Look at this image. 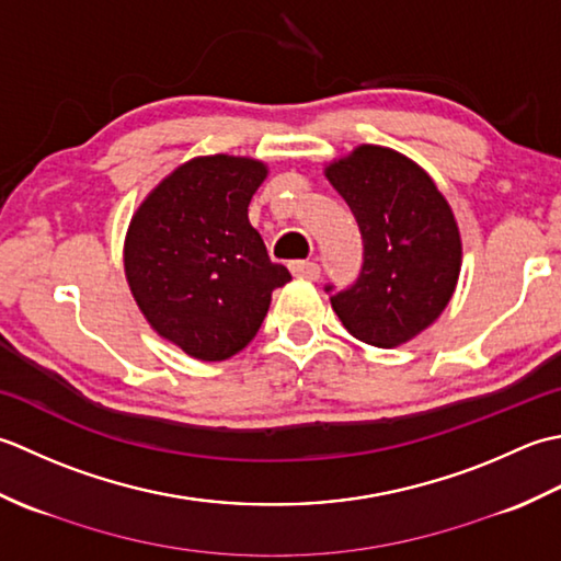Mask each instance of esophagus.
Returning <instances> with one entry per match:
<instances>
[{
  "instance_id": "1",
  "label": "esophagus",
  "mask_w": 561,
  "mask_h": 561,
  "mask_svg": "<svg viewBox=\"0 0 561 561\" xmlns=\"http://www.w3.org/2000/svg\"><path fill=\"white\" fill-rule=\"evenodd\" d=\"M290 271L297 278H307V280L319 278V266L314 261H290Z\"/></svg>"
}]
</instances>
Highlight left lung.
Returning <instances> with one entry per match:
<instances>
[{
  "label": "left lung",
  "instance_id": "left-lung-1",
  "mask_svg": "<svg viewBox=\"0 0 561 561\" xmlns=\"http://www.w3.org/2000/svg\"><path fill=\"white\" fill-rule=\"evenodd\" d=\"M363 234V268L331 307L351 336L394 348L448 307L462 266L460 227L424 169L380 145H358L324 167ZM331 293V285H327Z\"/></svg>",
  "mask_w": 561,
  "mask_h": 561
}]
</instances>
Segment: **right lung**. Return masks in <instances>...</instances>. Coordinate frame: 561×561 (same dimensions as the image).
Returning <instances> with one entry per match:
<instances>
[{
	"label": "right lung",
	"instance_id": "obj_1",
	"mask_svg": "<svg viewBox=\"0 0 561 561\" xmlns=\"http://www.w3.org/2000/svg\"><path fill=\"white\" fill-rule=\"evenodd\" d=\"M268 167L234 154L193 157L147 193L123 244L125 280L159 336L196 360L242 351L271 295L290 280L249 222Z\"/></svg>",
	"mask_w": 561,
	"mask_h": 561
}]
</instances>
